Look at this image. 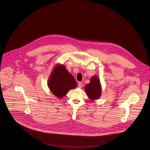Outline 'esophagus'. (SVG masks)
<instances>
[{"label":"esophagus","mask_w":150,"mask_h":150,"mask_svg":"<svg viewBox=\"0 0 150 150\" xmlns=\"http://www.w3.org/2000/svg\"><path fill=\"white\" fill-rule=\"evenodd\" d=\"M82 86H83V83H82L81 82H79V83H78V87H79V88H81V87H82Z\"/></svg>","instance_id":"esophagus-1"}]
</instances>
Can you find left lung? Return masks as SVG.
I'll return each instance as SVG.
<instances>
[{"label": "left lung", "mask_w": 150, "mask_h": 150, "mask_svg": "<svg viewBox=\"0 0 150 150\" xmlns=\"http://www.w3.org/2000/svg\"><path fill=\"white\" fill-rule=\"evenodd\" d=\"M88 97L92 100L98 99L101 95V87L100 81L96 76L91 78L90 83L84 87Z\"/></svg>", "instance_id": "8db88e82"}]
</instances>
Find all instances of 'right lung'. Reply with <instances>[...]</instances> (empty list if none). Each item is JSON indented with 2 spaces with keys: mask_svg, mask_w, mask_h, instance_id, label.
I'll list each match as a JSON object with an SVG mask.
<instances>
[{
  "mask_svg": "<svg viewBox=\"0 0 150 150\" xmlns=\"http://www.w3.org/2000/svg\"><path fill=\"white\" fill-rule=\"evenodd\" d=\"M77 86L76 81L63 65H57L48 81V86L57 98H63L71 89Z\"/></svg>",
  "mask_w": 150,
  "mask_h": 150,
  "instance_id": "add662e5",
  "label": "right lung"
}]
</instances>
